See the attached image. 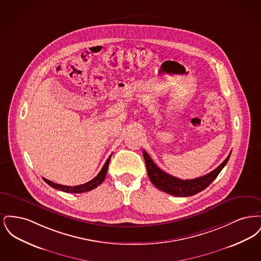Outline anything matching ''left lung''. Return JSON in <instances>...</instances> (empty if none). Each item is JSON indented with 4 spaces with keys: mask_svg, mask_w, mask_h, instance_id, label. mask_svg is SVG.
Returning <instances> with one entry per match:
<instances>
[{
    "mask_svg": "<svg viewBox=\"0 0 261 261\" xmlns=\"http://www.w3.org/2000/svg\"><path fill=\"white\" fill-rule=\"evenodd\" d=\"M143 155L146 162L149 180L154 186L175 197H190L203 191L206 187L211 185V182L218 176L224 166L227 164L231 152L226 160L211 173L191 180H182L162 171L153 163L145 150H143Z\"/></svg>",
    "mask_w": 261,
    "mask_h": 261,
    "instance_id": "left-lung-1",
    "label": "left lung"
}]
</instances>
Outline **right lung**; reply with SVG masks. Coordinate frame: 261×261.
Instances as JSON below:
<instances>
[{
	"label": "right lung",
	"instance_id": "add662e5",
	"mask_svg": "<svg viewBox=\"0 0 261 261\" xmlns=\"http://www.w3.org/2000/svg\"><path fill=\"white\" fill-rule=\"evenodd\" d=\"M111 158H112V154L109 156V159L107 160L106 163L103 164L101 170L99 171V174L94 178L92 179L91 181H89L85 184H82V185H78V186L70 187V186H64V185H60V184H57V183H54L50 180L46 179L43 177V180L50 187L57 189V190H60L62 192H65V193H74V194H80V193H85V192H89L95 188L100 185L102 183V181L105 180L106 178V175L108 172V168H109V164H110V161H111Z\"/></svg>",
	"mask_w": 261,
	"mask_h": 261
}]
</instances>
